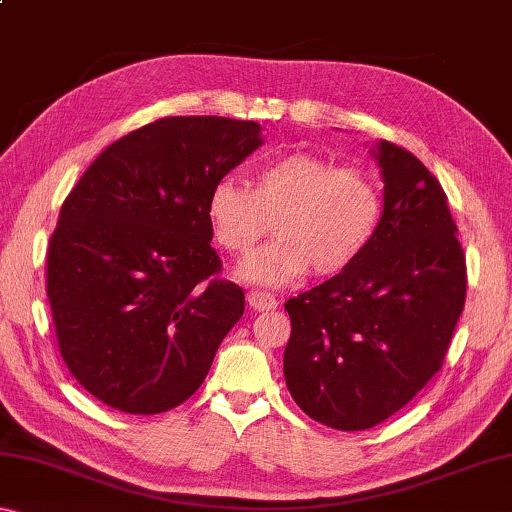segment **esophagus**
I'll return each mask as SVG.
<instances>
[{
  "instance_id": "esophagus-1",
  "label": "esophagus",
  "mask_w": 512,
  "mask_h": 512,
  "mask_svg": "<svg viewBox=\"0 0 512 512\" xmlns=\"http://www.w3.org/2000/svg\"><path fill=\"white\" fill-rule=\"evenodd\" d=\"M248 305L255 311H268V309H277V300L266 291H250Z\"/></svg>"
}]
</instances>
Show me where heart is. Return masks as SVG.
<instances>
[{
  "label": "heart",
  "mask_w": 512,
  "mask_h": 512,
  "mask_svg": "<svg viewBox=\"0 0 512 512\" xmlns=\"http://www.w3.org/2000/svg\"><path fill=\"white\" fill-rule=\"evenodd\" d=\"M381 189L372 173L336 167L311 153H289L262 164L255 185L223 176L207 196L212 235L232 255H248L275 219L277 239L239 268L257 284H287L309 271L339 275L375 239Z\"/></svg>",
  "instance_id": "heart-1"
}]
</instances>
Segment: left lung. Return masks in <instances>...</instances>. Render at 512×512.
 <instances>
[{
    "mask_svg": "<svg viewBox=\"0 0 512 512\" xmlns=\"http://www.w3.org/2000/svg\"><path fill=\"white\" fill-rule=\"evenodd\" d=\"M384 180L375 239L348 271L287 300L284 379L311 420L363 431L397 413L443 366L465 305L456 223L411 151L372 149Z\"/></svg>",
    "mask_w": 512,
    "mask_h": 512,
    "instance_id": "1",
    "label": "left lung"
}]
</instances>
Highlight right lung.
<instances>
[{
	"instance_id": "right-lung-1",
	"label": "right lung",
	"mask_w": 512,
	"mask_h": 512,
	"mask_svg": "<svg viewBox=\"0 0 512 512\" xmlns=\"http://www.w3.org/2000/svg\"><path fill=\"white\" fill-rule=\"evenodd\" d=\"M257 121L164 117L112 142L60 207L47 296L74 379L112 409L153 415L189 400L244 316L216 277L207 196L262 146Z\"/></svg>"
}]
</instances>
